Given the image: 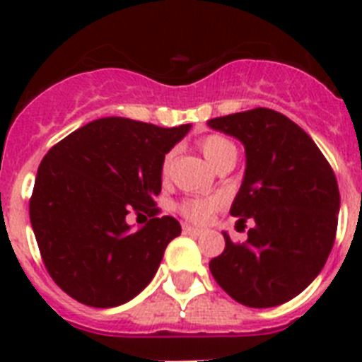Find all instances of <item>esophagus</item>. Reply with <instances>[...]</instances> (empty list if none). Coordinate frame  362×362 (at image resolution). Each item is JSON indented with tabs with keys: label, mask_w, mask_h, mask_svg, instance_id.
I'll use <instances>...</instances> for the list:
<instances>
[{
	"label": "esophagus",
	"mask_w": 362,
	"mask_h": 362,
	"mask_svg": "<svg viewBox=\"0 0 362 362\" xmlns=\"http://www.w3.org/2000/svg\"><path fill=\"white\" fill-rule=\"evenodd\" d=\"M203 232L201 228H196V226L192 225H183V233H187V235H199V233Z\"/></svg>",
	"instance_id": "obj_1"
}]
</instances>
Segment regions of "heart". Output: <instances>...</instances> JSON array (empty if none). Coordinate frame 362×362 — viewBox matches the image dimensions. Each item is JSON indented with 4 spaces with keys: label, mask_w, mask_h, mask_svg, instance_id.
I'll use <instances>...</instances> for the list:
<instances>
[{
    "label": "heart",
    "mask_w": 362,
    "mask_h": 362,
    "mask_svg": "<svg viewBox=\"0 0 362 362\" xmlns=\"http://www.w3.org/2000/svg\"><path fill=\"white\" fill-rule=\"evenodd\" d=\"M199 148L206 161L216 168L230 165L238 161V148L230 141L228 137L221 136V134H212L206 136L203 141L199 143ZM170 165H172V153H166L165 159L161 163V177L166 179L170 174ZM221 201L216 197H209V199H188L181 204V214L187 219L194 221V223H206L214 210L219 209Z\"/></svg>",
    "instance_id": "heart-1"
}]
</instances>
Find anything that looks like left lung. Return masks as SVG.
<instances>
[{
	"mask_svg": "<svg viewBox=\"0 0 362 362\" xmlns=\"http://www.w3.org/2000/svg\"><path fill=\"white\" fill-rule=\"evenodd\" d=\"M209 127L243 143L246 170L230 214L252 219L245 243L225 235L210 272L232 299L270 308L319 276L337 232V179L312 137L270 108L214 117Z\"/></svg>",
	"mask_w": 362,
	"mask_h": 362,
	"instance_id": "left-lung-1",
	"label": "left lung"
}]
</instances>
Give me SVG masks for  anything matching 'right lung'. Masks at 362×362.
<instances>
[{
    "label": "right lung",
    "mask_w": 362,
    "mask_h": 362,
    "mask_svg": "<svg viewBox=\"0 0 362 362\" xmlns=\"http://www.w3.org/2000/svg\"><path fill=\"white\" fill-rule=\"evenodd\" d=\"M188 130L101 117L47 152L28 209L45 267L63 292L112 308L152 281L166 245L181 233L177 219L156 217L161 163ZM132 208L153 219L132 230Z\"/></svg>",
    "instance_id": "right-lung-1"
}]
</instances>
